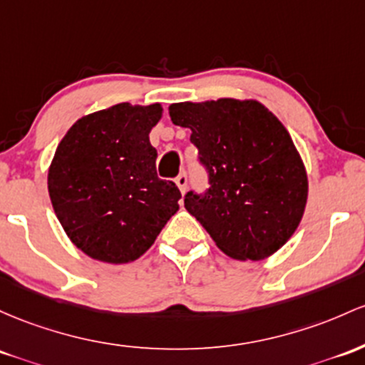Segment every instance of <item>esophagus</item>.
Segmentation results:
<instances>
[{"label": "esophagus", "instance_id": "34e87169", "mask_svg": "<svg viewBox=\"0 0 365 365\" xmlns=\"http://www.w3.org/2000/svg\"><path fill=\"white\" fill-rule=\"evenodd\" d=\"M175 183H176V187H178L180 189V192H185L187 190V175L185 173H180L178 176H176V180H175Z\"/></svg>", "mask_w": 365, "mask_h": 365}]
</instances>
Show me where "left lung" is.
I'll use <instances>...</instances> for the list:
<instances>
[{
  "label": "left lung",
  "instance_id": "8db88e82",
  "mask_svg": "<svg viewBox=\"0 0 365 365\" xmlns=\"http://www.w3.org/2000/svg\"><path fill=\"white\" fill-rule=\"evenodd\" d=\"M210 173V190L189 192L185 207L220 251L239 262L277 253L302 222L308 199L305 163L277 115L253 98L170 106Z\"/></svg>",
  "mask_w": 365,
  "mask_h": 365
}]
</instances>
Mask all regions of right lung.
<instances>
[{"instance_id": "right-lung-1", "label": "right lung", "mask_w": 365, "mask_h": 365, "mask_svg": "<svg viewBox=\"0 0 365 365\" xmlns=\"http://www.w3.org/2000/svg\"><path fill=\"white\" fill-rule=\"evenodd\" d=\"M161 118V103H115L78 119L55 150L51 206L71 242L97 262L138 259L180 210L182 194L158 178L149 140Z\"/></svg>"}]
</instances>
